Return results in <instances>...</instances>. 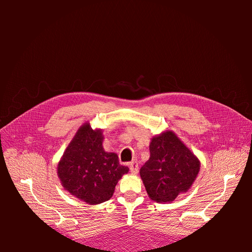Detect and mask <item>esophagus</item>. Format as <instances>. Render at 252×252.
Returning <instances> with one entry per match:
<instances>
[{"mask_svg": "<svg viewBox=\"0 0 252 252\" xmlns=\"http://www.w3.org/2000/svg\"><path fill=\"white\" fill-rule=\"evenodd\" d=\"M129 168H130V172L132 174H138L139 172V164L136 161H133L131 162L130 164H129Z\"/></svg>", "mask_w": 252, "mask_h": 252, "instance_id": "esophagus-1", "label": "esophagus"}]
</instances>
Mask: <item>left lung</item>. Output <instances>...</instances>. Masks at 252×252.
Returning a JSON list of instances; mask_svg holds the SVG:
<instances>
[{"label":"left lung","instance_id":"8db88e82","mask_svg":"<svg viewBox=\"0 0 252 252\" xmlns=\"http://www.w3.org/2000/svg\"><path fill=\"white\" fill-rule=\"evenodd\" d=\"M150 158L140 169L141 178L152 201L172 202L191 187L200 171V161L174 132L154 136Z\"/></svg>","mask_w":252,"mask_h":252}]
</instances>
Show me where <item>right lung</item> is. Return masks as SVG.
<instances>
[{
    "instance_id": "1",
    "label": "right lung",
    "mask_w": 252,
    "mask_h": 252,
    "mask_svg": "<svg viewBox=\"0 0 252 252\" xmlns=\"http://www.w3.org/2000/svg\"><path fill=\"white\" fill-rule=\"evenodd\" d=\"M103 132L89 123L79 128L58 164V177L70 194L90 205L108 201L129 168L103 148Z\"/></svg>"
}]
</instances>
